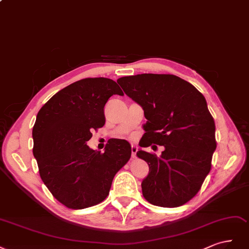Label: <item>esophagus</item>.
<instances>
[{
	"label": "esophagus",
	"instance_id": "1",
	"mask_svg": "<svg viewBox=\"0 0 249 249\" xmlns=\"http://www.w3.org/2000/svg\"><path fill=\"white\" fill-rule=\"evenodd\" d=\"M136 152H138V147H136V145H132L131 146V157L132 158H135Z\"/></svg>",
	"mask_w": 249,
	"mask_h": 249
}]
</instances>
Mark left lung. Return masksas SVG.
Listing matches in <instances>:
<instances>
[{
	"mask_svg": "<svg viewBox=\"0 0 249 249\" xmlns=\"http://www.w3.org/2000/svg\"><path fill=\"white\" fill-rule=\"evenodd\" d=\"M147 119L140 146H164L159 157L139 150L149 165L142 196L152 205L174 208L194 197L211 170L215 123L203 94L173 74L142 73L118 79Z\"/></svg>",
	"mask_w": 249,
	"mask_h": 249,
	"instance_id": "obj_1",
	"label": "left lung"
}]
</instances>
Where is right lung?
Listing matches in <instances>:
<instances>
[{
	"mask_svg": "<svg viewBox=\"0 0 249 249\" xmlns=\"http://www.w3.org/2000/svg\"><path fill=\"white\" fill-rule=\"evenodd\" d=\"M116 94L124 95L113 79L84 78L55 93L37 114L32 134L40 177L70 209L106 199L115 175L130 159L125 140L107 142L103 153L87 146L92 130L106 123L104 106Z\"/></svg>",
	"mask_w": 249,
	"mask_h": 249,
	"instance_id": "right-lung-1",
	"label": "right lung"
}]
</instances>
